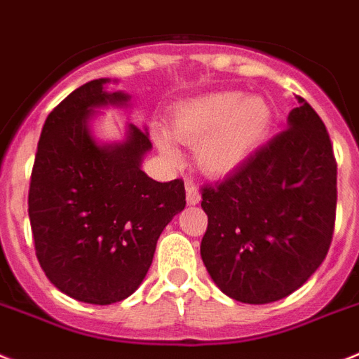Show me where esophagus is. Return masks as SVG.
Returning <instances> with one entry per match:
<instances>
[{"label": "esophagus", "mask_w": 359, "mask_h": 359, "mask_svg": "<svg viewBox=\"0 0 359 359\" xmlns=\"http://www.w3.org/2000/svg\"><path fill=\"white\" fill-rule=\"evenodd\" d=\"M185 192H187V203H189V205H196V203H200L201 196H200V191H198L196 185L187 183Z\"/></svg>", "instance_id": "obj_1"}]
</instances>
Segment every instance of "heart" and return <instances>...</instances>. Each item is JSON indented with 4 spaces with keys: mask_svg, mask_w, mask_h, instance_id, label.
I'll return each instance as SVG.
<instances>
[{
    "mask_svg": "<svg viewBox=\"0 0 359 359\" xmlns=\"http://www.w3.org/2000/svg\"><path fill=\"white\" fill-rule=\"evenodd\" d=\"M273 109L264 97H245L238 91L203 95L177 106L172 132L154 128V143L163 158L177 165L182 150L177 142L194 144V156L207 174H229L242 167L268 137Z\"/></svg>",
    "mask_w": 359,
    "mask_h": 359,
    "instance_id": "1",
    "label": "heart"
}]
</instances>
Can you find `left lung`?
<instances>
[{"mask_svg":"<svg viewBox=\"0 0 359 359\" xmlns=\"http://www.w3.org/2000/svg\"><path fill=\"white\" fill-rule=\"evenodd\" d=\"M288 128L233 174L201 189L209 224L200 253L231 299L288 297L321 266L332 242L337 165L321 117L303 97Z\"/></svg>","mask_w":359,"mask_h":359,"instance_id":"1","label":"left lung"}]
</instances>
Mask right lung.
<instances>
[{
	"label": "right lung",
	"instance_id": "obj_1",
	"mask_svg": "<svg viewBox=\"0 0 359 359\" xmlns=\"http://www.w3.org/2000/svg\"><path fill=\"white\" fill-rule=\"evenodd\" d=\"M109 79L91 80L47 115L29 189L34 250L47 279L90 304L130 297L152 264L159 235L185 209L182 180L159 183L141 170L152 148L147 128L128 124L121 143L91 133L97 109L124 106Z\"/></svg>",
	"mask_w": 359,
	"mask_h": 359
}]
</instances>
